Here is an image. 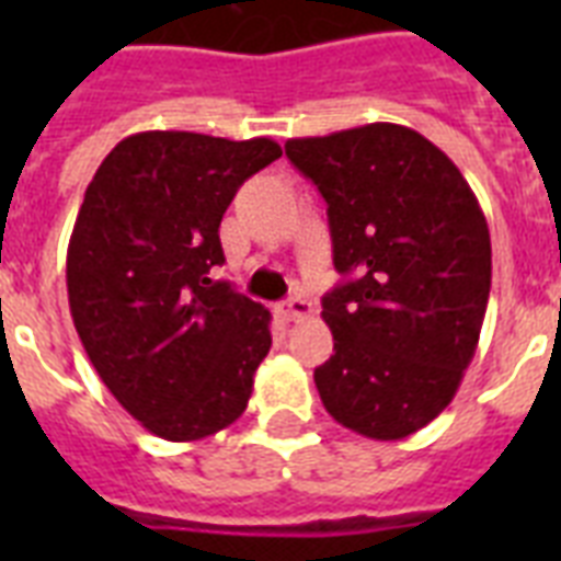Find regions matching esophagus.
I'll return each mask as SVG.
<instances>
[{"mask_svg":"<svg viewBox=\"0 0 561 561\" xmlns=\"http://www.w3.org/2000/svg\"><path fill=\"white\" fill-rule=\"evenodd\" d=\"M279 314L285 317V320H306L308 314H311V302H308L306 297H290L285 299L279 306Z\"/></svg>","mask_w":561,"mask_h":561,"instance_id":"obj_1","label":"esophagus"}]
</instances>
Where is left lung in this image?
<instances>
[{"mask_svg": "<svg viewBox=\"0 0 561 561\" xmlns=\"http://www.w3.org/2000/svg\"><path fill=\"white\" fill-rule=\"evenodd\" d=\"M323 194L334 271L323 297L334 355L314 369L325 410L369 439L436 419L478 350L492 244L460 169L410 127L375 122L288 139Z\"/></svg>", "mask_w": 561, "mask_h": 561, "instance_id": "1", "label": "left lung"}]
</instances>
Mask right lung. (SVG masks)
I'll list each match as a JSON object with an SVG mask.
<instances>
[{
	"mask_svg": "<svg viewBox=\"0 0 561 561\" xmlns=\"http://www.w3.org/2000/svg\"><path fill=\"white\" fill-rule=\"evenodd\" d=\"M273 139L186 130L122 139L83 194L66 253L69 311L92 367L151 434L192 443L244 413L271 311L209 271L220 218Z\"/></svg>",
	"mask_w": 561,
	"mask_h": 561,
	"instance_id": "add662e5",
	"label": "right lung"
}]
</instances>
